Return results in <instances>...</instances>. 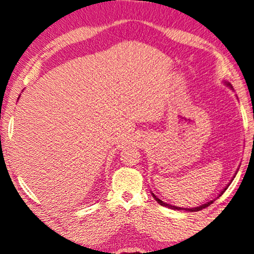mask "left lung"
<instances>
[{
	"mask_svg": "<svg viewBox=\"0 0 254 254\" xmlns=\"http://www.w3.org/2000/svg\"><path fill=\"white\" fill-rule=\"evenodd\" d=\"M225 84H226L227 86H230V88H231V89H233V86H232V85H231L229 82H225ZM236 175H237V172H236V173H234L233 178H234V177H236ZM233 178H232V179H231V182H232V181H233ZM231 182L229 183V184H227V185L225 186V189H223V191H221V192H220V193H219V194H218V197H220V195H221V194H223V193H224V192H225V191H226V189H227V188H229V186H230V184H231ZM151 194H152V197L156 199V201H157V203H158V204H160V205H162V206H165V207L172 208V210H181V211L183 210V211H190V212H197V211H200V210H203V208H205V207H207V206H208V205H211V204H212V203H213V201H214V200H216V198H214V199H212V200L207 201V203H205V204H203V205H199V206H197V207H191V208H186V207H185V208H184V207H179V206H173V205H170V204H168V203H164V201H163V200H160V199H159L158 197H157V195H155V193H152V192H151ZM218 197H217V198H218Z\"/></svg>",
	"mask_w": 254,
	"mask_h": 254,
	"instance_id": "1",
	"label": "left lung"
}]
</instances>
